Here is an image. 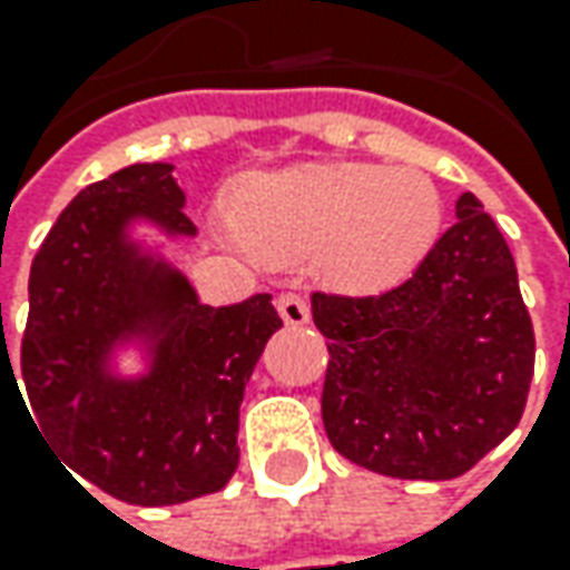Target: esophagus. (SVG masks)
Returning a JSON list of instances; mask_svg holds the SVG:
<instances>
[{
	"mask_svg": "<svg viewBox=\"0 0 570 570\" xmlns=\"http://www.w3.org/2000/svg\"><path fill=\"white\" fill-rule=\"evenodd\" d=\"M277 312H281V318L289 327H299V324L308 322V303H305L303 296H296V293L277 296Z\"/></svg>",
	"mask_w": 570,
	"mask_h": 570,
	"instance_id": "esophagus-1",
	"label": "esophagus"
}]
</instances>
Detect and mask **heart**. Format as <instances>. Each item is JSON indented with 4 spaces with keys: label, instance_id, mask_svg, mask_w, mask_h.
<instances>
[{
    "label": "heart",
    "instance_id": "1",
    "mask_svg": "<svg viewBox=\"0 0 570 570\" xmlns=\"http://www.w3.org/2000/svg\"><path fill=\"white\" fill-rule=\"evenodd\" d=\"M442 226V198L410 167L324 160L252 173L236 188L220 239L265 265L308 255L322 284L379 293L410 277Z\"/></svg>",
    "mask_w": 570,
    "mask_h": 570
}]
</instances>
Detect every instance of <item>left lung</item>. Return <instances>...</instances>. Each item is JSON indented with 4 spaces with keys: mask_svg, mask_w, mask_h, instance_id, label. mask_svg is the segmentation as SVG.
Here are the masks:
<instances>
[{
    "mask_svg": "<svg viewBox=\"0 0 570 570\" xmlns=\"http://www.w3.org/2000/svg\"><path fill=\"white\" fill-rule=\"evenodd\" d=\"M454 226L382 296L312 293L327 337L324 432L394 480H454L504 442L533 379V324L495 220L461 191Z\"/></svg>",
    "mask_w": 570,
    "mask_h": 570,
    "instance_id": "left-lung-1",
    "label": "left lung"
}]
</instances>
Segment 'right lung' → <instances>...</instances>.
I'll return each instance as SVG.
<instances>
[{"instance_id": "add662e5", "label": "right lung", "mask_w": 570, "mask_h": 570, "mask_svg": "<svg viewBox=\"0 0 570 570\" xmlns=\"http://www.w3.org/2000/svg\"><path fill=\"white\" fill-rule=\"evenodd\" d=\"M173 169L131 164L78 191L30 265V422L62 466L128 504L224 489L246 384L284 327L267 293L210 308L173 265L169 248L198 236Z\"/></svg>"}]
</instances>
